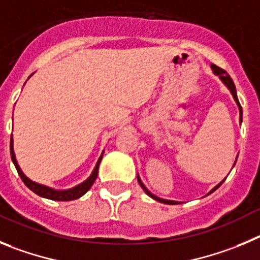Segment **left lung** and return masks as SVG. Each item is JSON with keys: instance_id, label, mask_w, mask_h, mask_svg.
<instances>
[{"instance_id": "1", "label": "left lung", "mask_w": 260, "mask_h": 260, "mask_svg": "<svg viewBox=\"0 0 260 260\" xmlns=\"http://www.w3.org/2000/svg\"><path fill=\"white\" fill-rule=\"evenodd\" d=\"M211 70H212V72H214V75H216V76H219V79H220V80H221V83H223L224 85H225L226 88H228V90H229V92H231V94H232L233 100H235V101H236V104H237V106H238V110H240V123H241V121H242V107H241L240 102H238V98H237V92H236V86H235V83H233V80H232V79H231V76H229V75L226 74V72L224 71V70L219 69V67H217V66H215V64H211ZM237 156H238V155H237ZM236 160H237V158H236ZM236 160H235V165H236ZM235 165H233V167H235ZM233 167H232V168H233ZM224 180H225V179H224ZM224 180H221V181L219 182V184H217L216 186H214V188H212L211 190H210L209 193H207V196H209V194H211L212 191H215V190H216V189L219 188V186H220L221 184H223V182H224ZM137 181H139V184H140V185H141V188L144 189V191H145V193H146L147 196H149V197H151V198H153V200L158 201V202H160V203H166V205H179V203H181V202H179V201L163 200V198H160V197H156L155 194H153V193H151V191L149 190V189H147L146 186L144 185V182H142V180L140 179L139 174H137Z\"/></svg>"}]
</instances>
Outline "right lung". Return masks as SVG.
Listing matches in <instances>:
<instances>
[{
    "mask_svg": "<svg viewBox=\"0 0 260 260\" xmlns=\"http://www.w3.org/2000/svg\"><path fill=\"white\" fill-rule=\"evenodd\" d=\"M32 76V75H31ZM105 151H102L101 156L98 158L97 163H95V167L94 170L92 171V174L90 176L88 177L86 180H84L83 182L78 184L74 188H70V189H54V188H50V186H46L43 185V184H39L36 181H32L29 177H27L24 175V172L22 171L20 166L18 165V160H16V156L15 153H14V139H13V135H11V140H10V154H11V159H13V163L15 166L16 171H18V174H19L20 179L23 180L27 188L31 189L34 193H36L37 196L43 198H48V200L51 201H74V200H78L80 198L81 196L86 193V191L89 190L90 186L93 185V182L95 181L97 179V175H98V167H100V163L102 160V156H104Z\"/></svg>",
    "mask_w": 260,
    "mask_h": 260,
    "instance_id": "1",
    "label": "right lung"
}]
</instances>
